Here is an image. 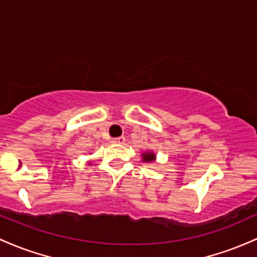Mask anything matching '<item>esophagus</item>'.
<instances>
[{"instance_id":"esophagus-1","label":"esophagus","mask_w":257,"mask_h":257,"mask_svg":"<svg viewBox=\"0 0 257 257\" xmlns=\"http://www.w3.org/2000/svg\"><path fill=\"white\" fill-rule=\"evenodd\" d=\"M125 137L123 136H121V137H117V138H114L113 141H111V142L113 143H115V144H123L125 143Z\"/></svg>"}]
</instances>
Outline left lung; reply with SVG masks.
I'll return each instance as SVG.
<instances>
[{
	"instance_id": "8db88e82",
	"label": "left lung",
	"mask_w": 257,
	"mask_h": 257,
	"mask_svg": "<svg viewBox=\"0 0 257 257\" xmlns=\"http://www.w3.org/2000/svg\"><path fill=\"white\" fill-rule=\"evenodd\" d=\"M154 160H155V154L153 152L142 153V161H143V163H153Z\"/></svg>"
}]
</instances>
